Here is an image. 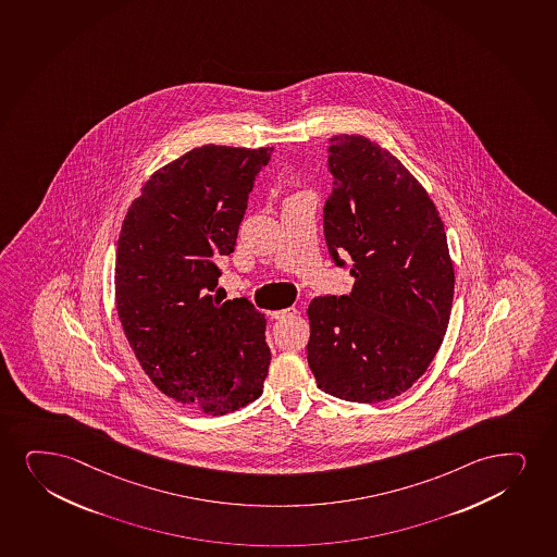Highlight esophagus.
<instances>
[{"mask_svg":"<svg viewBox=\"0 0 557 557\" xmlns=\"http://www.w3.org/2000/svg\"><path fill=\"white\" fill-rule=\"evenodd\" d=\"M270 315L274 317V319H280V321H283V319H288V317L298 315V309H296V308L275 309V311H272V313H270Z\"/></svg>","mask_w":557,"mask_h":557,"instance_id":"esophagus-1","label":"esophagus"}]
</instances>
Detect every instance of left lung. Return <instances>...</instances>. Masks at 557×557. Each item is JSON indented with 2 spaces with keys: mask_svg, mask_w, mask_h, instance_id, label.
<instances>
[{
  "mask_svg": "<svg viewBox=\"0 0 557 557\" xmlns=\"http://www.w3.org/2000/svg\"><path fill=\"white\" fill-rule=\"evenodd\" d=\"M324 238L352 259L350 295L309 302L308 362L330 396L377 404L411 388L447 332L454 264L419 180L362 135L330 138Z\"/></svg>",
  "mask_w": 557,
  "mask_h": 557,
  "instance_id": "8db88e82",
  "label": "left lung"
}]
</instances>
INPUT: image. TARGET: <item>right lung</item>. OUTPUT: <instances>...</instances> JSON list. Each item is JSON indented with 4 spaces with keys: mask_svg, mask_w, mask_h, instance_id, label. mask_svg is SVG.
Wrapping results in <instances>:
<instances>
[{
    "mask_svg": "<svg viewBox=\"0 0 557 557\" xmlns=\"http://www.w3.org/2000/svg\"><path fill=\"white\" fill-rule=\"evenodd\" d=\"M270 151L193 148L151 174L117 238L116 309L131 349L159 391L205 414L248 406L269 375L264 313L210 290Z\"/></svg>",
    "mask_w": 557,
    "mask_h": 557,
    "instance_id": "1",
    "label": "right lung"
}]
</instances>
